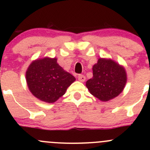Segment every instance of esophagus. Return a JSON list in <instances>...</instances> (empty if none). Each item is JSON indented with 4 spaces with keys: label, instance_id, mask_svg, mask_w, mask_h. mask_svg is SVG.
Masks as SVG:
<instances>
[{
    "label": "esophagus",
    "instance_id": "34e87169",
    "mask_svg": "<svg viewBox=\"0 0 150 150\" xmlns=\"http://www.w3.org/2000/svg\"><path fill=\"white\" fill-rule=\"evenodd\" d=\"M78 81L81 82H84L86 81V77L83 75H78Z\"/></svg>",
    "mask_w": 150,
    "mask_h": 150
}]
</instances>
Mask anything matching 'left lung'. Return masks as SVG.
I'll use <instances>...</instances> for the list:
<instances>
[{"mask_svg": "<svg viewBox=\"0 0 150 150\" xmlns=\"http://www.w3.org/2000/svg\"><path fill=\"white\" fill-rule=\"evenodd\" d=\"M93 78L86 86L93 96L108 102L122 93L127 82L125 67L111 59L99 58L93 66Z\"/></svg>", "mask_w": 150, "mask_h": 150, "instance_id": "obj_1", "label": "left lung"}]
</instances>
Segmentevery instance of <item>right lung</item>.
<instances>
[{"label": "right lung", "instance_id": "obj_1", "mask_svg": "<svg viewBox=\"0 0 150 150\" xmlns=\"http://www.w3.org/2000/svg\"><path fill=\"white\" fill-rule=\"evenodd\" d=\"M75 78L57 63V58L37 59L26 71V82L32 94L42 102L54 103L65 93Z\"/></svg>", "mask_w": 150, "mask_h": 150}]
</instances>
